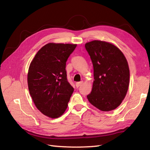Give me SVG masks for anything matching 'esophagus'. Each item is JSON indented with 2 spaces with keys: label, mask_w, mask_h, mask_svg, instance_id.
Listing matches in <instances>:
<instances>
[{
  "label": "esophagus",
  "mask_w": 150,
  "mask_h": 150,
  "mask_svg": "<svg viewBox=\"0 0 150 150\" xmlns=\"http://www.w3.org/2000/svg\"><path fill=\"white\" fill-rule=\"evenodd\" d=\"M82 84H83V81H81V82H76V86L79 88L80 86H81Z\"/></svg>",
  "instance_id": "esophagus-1"
}]
</instances>
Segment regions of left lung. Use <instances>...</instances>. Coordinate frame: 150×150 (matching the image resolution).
I'll return each mask as SVG.
<instances>
[{"mask_svg":"<svg viewBox=\"0 0 150 150\" xmlns=\"http://www.w3.org/2000/svg\"><path fill=\"white\" fill-rule=\"evenodd\" d=\"M93 66L94 81L89 102L103 111L113 110L125 97L129 82L126 57L113 44L93 40L85 44Z\"/></svg>","mask_w":150,"mask_h":150,"instance_id":"8db88e82","label":"left lung"}]
</instances>
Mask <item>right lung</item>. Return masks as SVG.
Masks as SVG:
<instances>
[{"instance_id":"right-lung-1","label":"right lung","mask_w":150,"mask_h":150,"mask_svg":"<svg viewBox=\"0 0 150 150\" xmlns=\"http://www.w3.org/2000/svg\"><path fill=\"white\" fill-rule=\"evenodd\" d=\"M77 44L49 43L31 61L28 73V89L41 113L58 118L64 113L74 89L66 70V61Z\"/></svg>"}]
</instances>
